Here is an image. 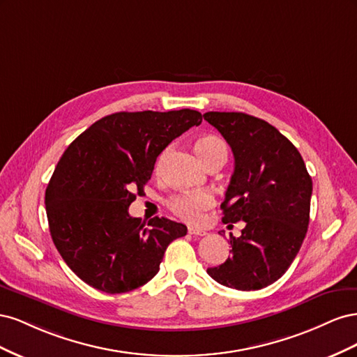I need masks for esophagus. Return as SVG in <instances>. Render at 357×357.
Returning <instances> with one entry per match:
<instances>
[{
    "mask_svg": "<svg viewBox=\"0 0 357 357\" xmlns=\"http://www.w3.org/2000/svg\"><path fill=\"white\" fill-rule=\"evenodd\" d=\"M188 232H189L190 235H197V236H202V235L207 234V232L202 231V229H197V228H193V226H189V228H188Z\"/></svg>",
    "mask_w": 357,
    "mask_h": 357,
    "instance_id": "34e87169",
    "label": "esophagus"
}]
</instances>
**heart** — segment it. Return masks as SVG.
<instances>
[{"label":"heart","instance_id":"b5f03b06","mask_svg":"<svg viewBox=\"0 0 357 357\" xmlns=\"http://www.w3.org/2000/svg\"><path fill=\"white\" fill-rule=\"evenodd\" d=\"M226 150V144L218 137H202L197 142V152L201 160L207 162L215 153ZM228 152V150H226ZM214 205V199L207 193L198 195H176L168 201V207L180 219L189 223H199L204 219V211H207Z\"/></svg>","mask_w":357,"mask_h":357}]
</instances>
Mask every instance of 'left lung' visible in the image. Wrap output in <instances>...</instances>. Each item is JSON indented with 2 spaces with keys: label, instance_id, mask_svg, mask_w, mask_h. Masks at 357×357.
I'll return each mask as SVG.
<instances>
[{
  "label": "left lung",
  "instance_id": "left-lung-1",
  "mask_svg": "<svg viewBox=\"0 0 357 357\" xmlns=\"http://www.w3.org/2000/svg\"><path fill=\"white\" fill-rule=\"evenodd\" d=\"M204 119L223 135L235 159L222 220L245 223L241 236L231 235V256L207 273L226 287H266L287 271L305 238L311 177L298 149L262 119L234 112H208Z\"/></svg>",
  "mask_w": 357,
  "mask_h": 357
}]
</instances>
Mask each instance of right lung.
<instances>
[{"mask_svg":"<svg viewBox=\"0 0 357 357\" xmlns=\"http://www.w3.org/2000/svg\"><path fill=\"white\" fill-rule=\"evenodd\" d=\"M202 116L197 110L121 112L100 119L61 156L46 189L52 240L71 271L93 289L125 294L152 280L171 241L188 234L165 218L129 215L155 162Z\"/></svg>","mask_w":357,"mask_h":357,"instance_id":"1","label":"right lung"}]
</instances>
